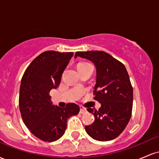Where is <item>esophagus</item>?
I'll return each instance as SVG.
<instances>
[{
  "mask_svg": "<svg viewBox=\"0 0 159 159\" xmlns=\"http://www.w3.org/2000/svg\"><path fill=\"white\" fill-rule=\"evenodd\" d=\"M86 112H87V110H86L85 108H84V107H80V114H85Z\"/></svg>",
  "mask_w": 159,
  "mask_h": 159,
  "instance_id": "34e87169",
  "label": "esophagus"
}]
</instances>
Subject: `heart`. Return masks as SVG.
<instances>
[{
	"mask_svg": "<svg viewBox=\"0 0 159 159\" xmlns=\"http://www.w3.org/2000/svg\"><path fill=\"white\" fill-rule=\"evenodd\" d=\"M86 63H84V62H81V63H78V64H86Z\"/></svg>",
	"mask_w": 159,
	"mask_h": 159,
	"instance_id": "obj_1",
	"label": "heart"
}]
</instances>
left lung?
<instances>
[{
	"mask_svg": "<svg viewBox=\"0 0 159 159\" xmlns=\"http://www.w3.org/2000/svg\"><path fill=\"white\" fill-rule=\"evenodd\" d=\"M77 57L89 60L96 66L94 99L101 104L98 111L87 108L94 115L95 120L86 125V132L99 141L114 139L123 132L132 116L133 88L126 69L104 52H77L75 58Z\"/></svg>",
	"mask_w": 159,
	"mask_h": 159,
	"instance_id": "1",
	"label": "left lung"
}]
</instances>
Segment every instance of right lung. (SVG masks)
Segmentation results:
<instances>
[{
	"label": "right lung",
	"instance_id": "obj_1",
	"mask_svg": "<svg viewBox=\"0 0 159 159\" xmlns=\"http://www.w3.org/2000/svg\"><path fill=\"white\" fill-rule=\"evenodd\" d=\"M72 56V52H43L28 66L21 78V117L32 134L43 141L60 139L64 134L69 118L80 111L75 103H68L63 108L55 106L49 96L51 90L59 86L62 74Z\"/></svg>",
	"mask_w": 159,
	"mask_h": 159
}]
</instances>
